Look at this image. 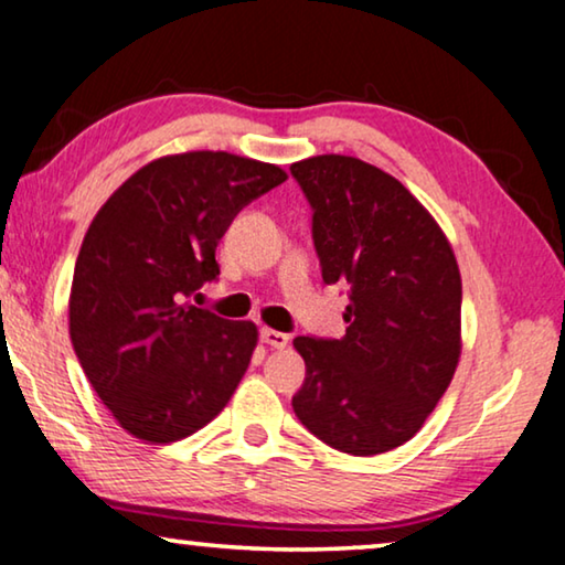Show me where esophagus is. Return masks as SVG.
<instances>
[{
	"label": "esophagus",
	"mask_w": 565,
	"mask_h": 565,
	"mask_svg": "<svg viewBox=\"0 0 565 565\" xmlns=\"http://www.w3.org/2000/svg\"><path fill=\"white\" fill-rule=\"evenodd\" d=\"M260 340H264L266 345L276 348V351H281V348L289 345V335H286V332H279V330H271V328L260 330Z\"/></svg>",
	"instance_id": "1"
}]
</instances>
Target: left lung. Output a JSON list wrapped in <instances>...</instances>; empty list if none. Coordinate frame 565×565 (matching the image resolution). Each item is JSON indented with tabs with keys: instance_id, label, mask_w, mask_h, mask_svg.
Listing matches in <instances>:
<instances>
[{
	"instance_id": "left-lung-1",
	"label": "left lung",
	"mask_w": 565,
	"mask_h": 565,
	"mask_svg": "<svg viewBox=\"0 0 565 565\" xmlns=\"http://www.w3.org/2000/svg\"><path fill=\"white\" fill-rule=\"evenodd\" d=\"M312 206L324 284H348L345 335L294 340L307 365L291 407L330 448L379 456L415 438L460 359V271L409 189L353 156L291 163Z\"/></svg>"
}]
</instances>
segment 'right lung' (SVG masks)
Instances as JSON below:
<instances>
[{"instance_id":"right-lung-1","label":"right lung","mask_w":565,"mask_h":565,"mask_svg":"<svg viewBox=\"0 0 565 565\" xmlns=\"http://www.w3.org/2000/svg\"><path fill=\"white\" fill-rule=\"evenodd\" d=\"M286 181L225 150L135 171L86 230L68 299L76 359L127 433L173 443L212 423L241 384L258 330L186 305L220 274L214 250L245 204Z\"/></svg>"}]
</instances>
